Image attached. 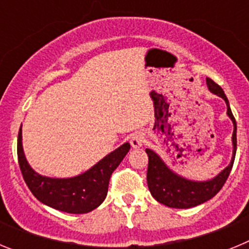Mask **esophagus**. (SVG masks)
Wrapping results in <instances>:
<instances>
[{
  "label": "esophagus",
  "instance_id": "obj_1",
  "mask_svg": "<svg viewBox=\"0 0 249 249\" xmlns=\"http://www.w3.org/2000/svg\"><path fill=\"white\" fill-rule=\"evenodd\" d=\"M143 142H144V136L142 135L141 132H136V133L132 135L131 146L133 147V148H140V147H142Z\"/></svg>",
  "mask_w": 249,
  "mask_h": 249
}]
</instances>
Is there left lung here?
I'll return each instance as SVG.
<instances>
[{
	"label": "left lung",
	"instance_id": "8db88e82",
	"mask_svg": "<svg viewBox=\"0 0 249 249\" xmlns=\"http://www.w3.org/2000/svg\"><path fill=\"white\" fill-rule=\"evenodd\" d=\"M206 83L208 89L221 97L227 106V116L233 123L232 158H231L230 164L211 179L193 181V179H188V178L176 173L173 169L167 166L166 162L155 151L146 148V153L148 156L147 184H148L149 192L156 201L167 207H171V208L187 210V208L198 206V204L213 198L227 181L231 169L233 167L234 157H236L237 123L233 117L232 111H231L227 96L224 94L221 86L213 82L211 78H206Z\"/></svg>",
	"mask_w": 249,
	"mask_h": 249
}]
</instances>
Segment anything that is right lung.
<instances>
[{
    "instance_id": "add662e5",
    "label": "right lung",
    "mask_w": 249,
    "mask_h": 249,
    "mask_svg": "<svg viewBox=\"0 0 249 249\" xmlns=\"http://www.w3.org/2000/svg\"><path fill=\"white\" fill-rule=\"evenodd\" d=\"M131 144L123 143L74 177L56 178L37 173L28 163L22 146V126L17 138V156L22 176L32 195L46 206L62 212L82 214L96 210L105 201L112 172L128 153Z\"/></svg>"
}]
</instances>
